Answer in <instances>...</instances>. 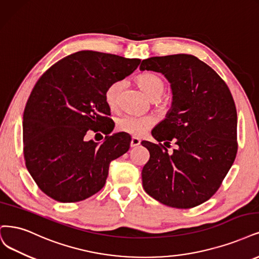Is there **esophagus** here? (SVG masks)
<instances>
[{"instance_id":"34e87169","label":"esophagus","mask_w":259,"mask_h":259,"mask_svg":"<svg viewBox=\"0 0 259 259\" xmlns=\"http://www.w3.org/2000/svg\"><path fill=\"white\" fill-rule=\"evenodd\" d=\"M140 145V139L137 138V137H133L132 140H131V147L132 148H135L137 146Z\"/></svg>"}]
</instances>
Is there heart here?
Returning a JSON list of instances; mask_svg holds the SVG:
<instances>
[{
	"instance_id": "heart-1",
	"label": "heart",
	"mask_w": 259,
	"mask_h": 259,
	"mask_svg": "<svg viewBox=\"0 0 259 259\" xmlns=\"http://www.w3.org/2000/svg\"><path fill=\"white\" fill-rule=\"evenodd\" d=\"M136 82L151 100H158L163 95L166 84L164 80L153 73H142L136 77ZM123 88L122 81H113L106 89L105 101L110 108H115L118 105L119 95ZM153 119L150 117H136L125 114L117 121V128L121 132L131 134L133 136H141L153 125Z\"/></svg>"
}]
</instances>
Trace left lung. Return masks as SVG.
<instances>
[{"label": "left lung", "mask_w": 259, "mask_h": 259, "mask_svg": "<svg viewBox=\"0 0 259 259\" xmlns=\"http://www.w3.org/2000/svg\"><path fill=\"white\" fill-rule=\"evenodd\" d=\"M140 70L163 74L170 82L171 109L152 131L162 145L142 141L150 152L142 168L145 191L166 206L190 209L210 199L236 158L237 110L227 84L192 55L142 60Z\"/></svg>", "instance_id": "left-lung-1"}]
</instances>
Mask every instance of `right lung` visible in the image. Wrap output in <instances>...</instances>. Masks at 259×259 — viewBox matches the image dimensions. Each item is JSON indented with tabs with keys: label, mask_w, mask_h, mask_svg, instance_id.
<instances>
[{
	"label": "right lung",
	"mask_w": 259,
	"mask_h": 259,
	"mask_svg": "<svg viewBox=\"0 0 259 259\" xmlns=\"http://www.w3.org/2000/svg\"><path fill=\"white\" fill-rule=\"evenodd\" d=\"M140 59L91 50L60 60L34 85L23 112L25 166L39 189L60 202L84 200L101 191L111 160L126 153L131 137L113 130L106 89L131 75ZM89 130L106 135L85 141Z\"/></svg>",
	"instance_id": "right-lung-1"
}]
</instances>
